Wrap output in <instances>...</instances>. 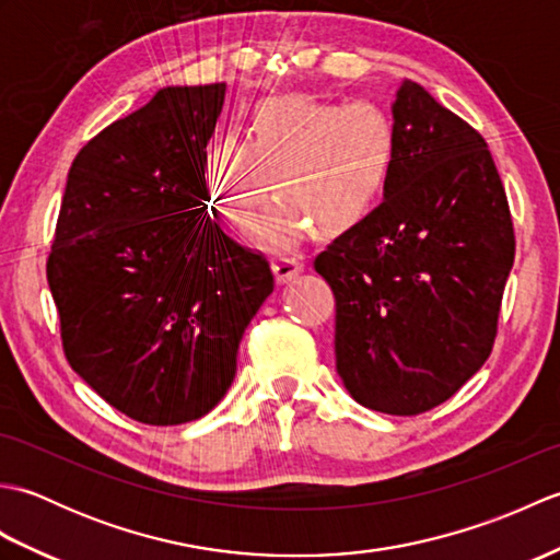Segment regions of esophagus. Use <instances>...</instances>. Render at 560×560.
<instances>
[{"mask_svg": "<svg viewBox=\"0 0 560 560\" xmlns=\"http://www.w3.org/2000/svg\"><path fill=\"white\" fill-rule=\"evenodd\" d=\"M271 269H273V277H277V281L287 283L303 271V261L295 255H277L271 259Z\"/></svg>", "mask_w": 560, "mask_h": 560, "instance_id": "1", "label": "esophagus"}]
</instances>
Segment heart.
I'll list each match as a JSON object with an SVG mask.
<instances>
[{"label": "heart", "mask_w": 560, "mask_h": 560, "mask_svg": "<svg viewBox=\"0 0 560 560\" xmlns=\"http://www.w3.org/2000/svg\"><path fill=\"white\" fill-rule=\"evenodd\" d=\"M397 161V132L371 101L327 103L303 96L261 101L247 120V141L219 137L205 153L213 207L233 231L253 229L259 207L279 197L259 221V237L289 245L311 225L341 235L383 201Z\"/></svg>", "instance_id": "1"}]
</instances>
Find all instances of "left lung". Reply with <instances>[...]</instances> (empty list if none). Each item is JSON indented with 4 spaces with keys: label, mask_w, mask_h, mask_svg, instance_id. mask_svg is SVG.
I'll use <instances>...</instances> for the list:
<instances>
[{
    "label": "left lung",
    "mask_w": 560,
    "mask_h": 560,
    "mask_svg": "<svg viewBox=\"0 0 560 560\" xmlns=\"http://www.w3.org/2000/svg\"><path fill=\"white\" fill-rule=\"evenodd\" d=\"M385 201L315 257L337 303V371L373 411L416 416L491 355L515 229L483 137L419 83L395 101Z\"/></svg>",
    "instance_id": "obj_1"
}]
</instances>
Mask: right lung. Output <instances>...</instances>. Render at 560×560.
Wrapping results in <instances>:
<instances>
[{"mask_svg": "<svg viewBox=\"0 0 560 560\" xmlns=\"http://www.w3.org/2000/svg\"><path fill=\"white\" fill-rule=\"evenodd\" d=\"M225 83L161 89L69 168L47 283L69 365L129 419L209 413L273 291L267 257L207 209L205 153Z\"/></svg>", "mask_w": 560, "mask_h": 560, "instance_id": "add662e5", "label": "right lung"}]
</instances>
